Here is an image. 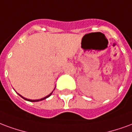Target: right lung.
<instances>
[{
    "label": "right lung",
    "instance_id": "obj_1",
    "mask_svg": "<svg viewBox=\"0 0 132 132\" xmlns=\"http://www.w3.org/2000/svg\"><path fill=\"white\" fill-rule=\"evenodd\" d=\"M54 90H55V89H54ZM53 91H52L51 93L49 94V95H48V96H46V97H44V98H41V99H37V100H31V99H27V98H24V97L22 96H21V95H20V94H18V95H19L20 96L22 97V98H24V100H26V101H30V102H38V101H43V100H44V99H46V98H48L49 96H51V94H53Z\"/></svg>",
    "mask_w": 132,
    "mask_h": 132
}]
</instances>
